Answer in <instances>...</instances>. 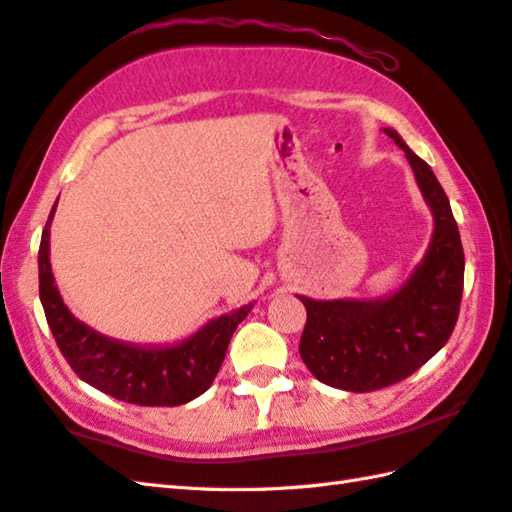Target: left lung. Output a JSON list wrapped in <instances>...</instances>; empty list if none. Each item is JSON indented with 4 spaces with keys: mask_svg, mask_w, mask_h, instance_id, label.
Returning a JSON list of instances; mask_svg holds the SVG:
<instances>
[{
    "mask_svg": "<svg viewBox=\"0 0 512 512\" xmlns=\"http://www.w3.org/2000/svg\"><path fill=\"white\" fill-rule=\"evenodd\" d=\"M385 134L405 151L436 217L427 255L407 286L385 301L299 297L308 312L299 343L303 363L321 383L361 394L405 380L449 341L464 288V250L447 193L394 129Z\"/></svg>",
    "mask_w": 512,
    "mask_h": 512,
    "instance_id": "obj_1",
    "label": "left lung"
}]
</instances>
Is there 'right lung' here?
Segmentation results:
<instances>
[{
  "label": "right lung",
  "instance_id": "add662e5",
  "mask_svg": "<svg viewBox=\"0 0 512 512\" xmlns=\"http://www.w3.org/2000/svg\"><path fill=\"white\" fill-rule=\"evenodd\" d=\"M54 206L41 233L39 297L54 341L74 374L107 396L143 407H176L204 394L220 372L228 341L253 303L222 314L173 345H132L107 339L74 319L54 286L48 257Z\"/></svg>",
  "mask_w": 512,
  "mask_h": 512
}]
</instances>
